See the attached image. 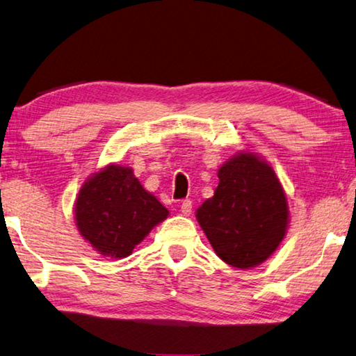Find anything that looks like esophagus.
I'll return each instance as SVG.
<instances>
[{"mask_svg":"<svg viewBox=\"0 0 356 356\" xmlns=\"http://www.w3.org/2000/svg\"><path fill=\"white\" fill-rule=\"evenodd\" d=\"M191 210H193L191 200L190 199H184L182 204H180V211H182V215L190 216L191 215Z\"/></svg>","mask_w":356,"mask_h":356,"instance_id":"obj_1","label":"esophagus"}]
</instances>
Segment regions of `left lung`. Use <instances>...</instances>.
<instances>
[{"label": "left lung", "mask_w": 356, "mask_h": 356, "mask_svg": "<svg viewBox=\"0 0 356 356\" xmlns=\"http://www.w3.org/2000/svg\"><path fill=\"white\" fill-rule=\"evenodd\" d=\"M218 179L215 196L196 211L197 222L222 261L240 269L255 268L285 238V191L273 166L250 152L225 161Z\"/></svg>", "instance_id": "1"}]
</instances>
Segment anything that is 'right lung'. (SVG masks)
Listing matches in <instances>:
<instances>
[{
	"instance_id": "right-lung-1",
	"label": "right lung",
	"mask_w": 356,
	"mask_h": 356,
	"mask_svg": "<svg viewBox=\"0 0 356 356\" xmlns=\"http://www.w3.org/2000/svg\"><path fill=\"white\" fill-rule=\"evenodd\" d=\"M156 196L147 193L131 168L108 165L82 185L74 216L81 235L101 255L124 258L152 227L168 218Z\"/></svg>"
}]
</instances>
